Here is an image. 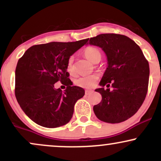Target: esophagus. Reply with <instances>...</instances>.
<instances>
[{"instance_id":"obj_1","label":"esophagus","mask_w":161,"mask_h":161,"mask_svg":"<svg viewBox=\"0 0 161 161\" xmlns=\"http://www.w3.org/2000/svg\"><path fill=\"white\" fill-rule=\"evenodd\" d=\"M93 92V91L92 90H86V95H89Z\"/></svg>"}]
</instances>
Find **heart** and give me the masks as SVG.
<instances>
[{"instance_id": "b5f03b06", "label": "heart", "mask_w": 161, "mask_h": 161, "mask_svg": "<svg viewBox=\"0 0 161 161\" xmlns=\"http://www.w3.org/2000/svg\"><path fill=\"white\" fill-rule=\"evenodd\" d=\"M84 55L92 63H95L96 60H100L101 57V52H100L99 50L94 47H88L85 49ZM67 71L69 73H73V58H70L67 63ZM97 79H98V76L95 74L86 75V76H81L75 79V84L79 87H82V88H90L95 86Z\"/></svg>"}]
</instances>
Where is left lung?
Here are the masks:
<instances>
[{
  "mask_svg": "<svg viewBox=\"0 0 161 161\" xmlns=\"http://www.w3.org/2000/svg\"><path fill=\"white\" fill-rule=\"evenodd\" d=\"M87 45L101 47L107 57L108 66L95 89L102 96L93 110L101 121L123 122L138 111L143 104L148 86V62L141 48L129 37L117 34H101L90 38ZM112 84L114 89H104Z\"/></svg>",
  "mask_w": 161,
  "mask_h": 161,
  "instance_id": "obj_1",
  "label": "left lung"
}]
</instances>
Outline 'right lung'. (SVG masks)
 I'll return each instance as SVG.
<instances>
[{
    "label": "right lung",
    "instance_id": "right-lung-1",
    "mask_svg": "<svg viewBox=\"0 0 161 161\" xmlns=\"http://www.w3.org/2000/svg\"><path fill=\"white\" fill-rule=\"evenodd\" d=\"M88 38L74 42H50L32 46L18 60L15 72V95L20 108L33 122L47 128L69 123L74 105L85 90L72 86L68 78L70 56L86 45ZM67 86L63 92L54 84Z\"/></svg>",
    "mask_w": 161,
    "mask_h": 161
}]
</instances>
